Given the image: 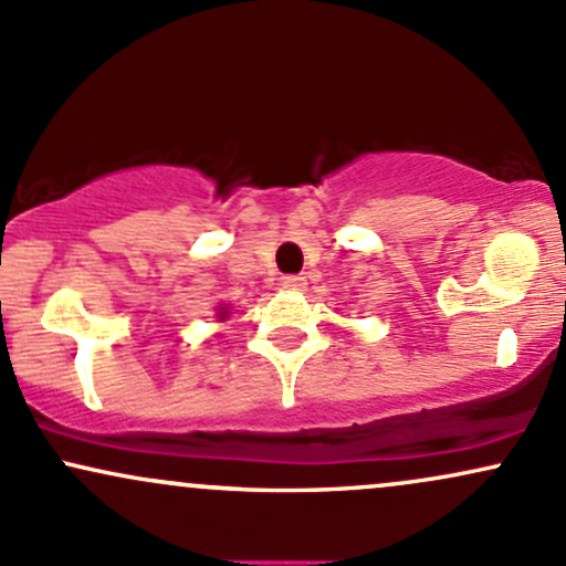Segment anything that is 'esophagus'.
<instances>
[{"instance_id":"esophagus-1","label":"esophagus","mask_w":566,"mask_h":566,"mask_svg":"<svg viewBox=\"0 0 566 566\" xmlns=\"http://www.w3.org/2000/svg\"><path fill=\"white\" fill-rule=\"evenodd\" d=\"M282 290H306V276H282Z\"/></svg>"}]
</instances>
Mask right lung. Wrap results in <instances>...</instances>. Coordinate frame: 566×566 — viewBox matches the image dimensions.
<instances>
[{
	"label": "right lung",
	"instance_id": "obj_1",
	"mask_svg": "<svg viewBox=\"0 0 566 566\" xmlns=\"http://www.w3.org/2000/svg\"><path fill=\"white\" fill-rule=\"evenodd\" d=\"M226 316H228V312H220V319H226Z\"/></svg>",
	"mask_w": 566,
	"mask_h": 566
}]
</instances>
